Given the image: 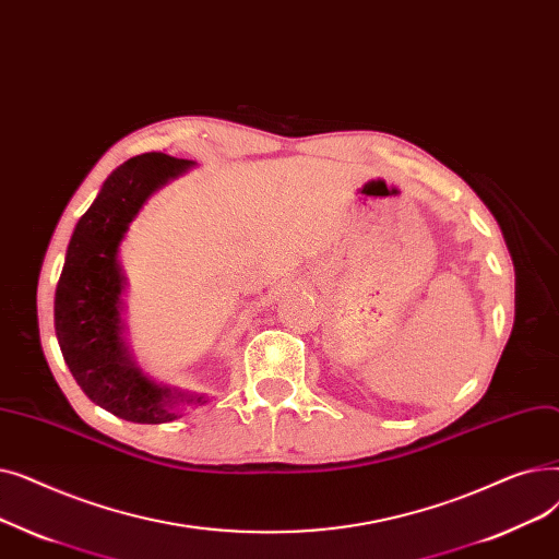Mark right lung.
Instances as JSON below:
<instances>
[{"instance_id": "add662e5", "label": "right lung", "mask_w": 559, "mask_h": 559, "mask_svg": "<svg viewBox=\"0 0 559 559\" xmlns=\"http://www.w3.org/2000/svg\"><path fill=\"white\" fill-rule=\"evenodd\" d=\"M191 166L189 158L147 152L116 168L79 218L57 284L55 328L72 378L95 405L131 423L177 418L173 405L183 395L150 382L127 350L118 248L145 200Z\"/></svg>"}]
</instances>
